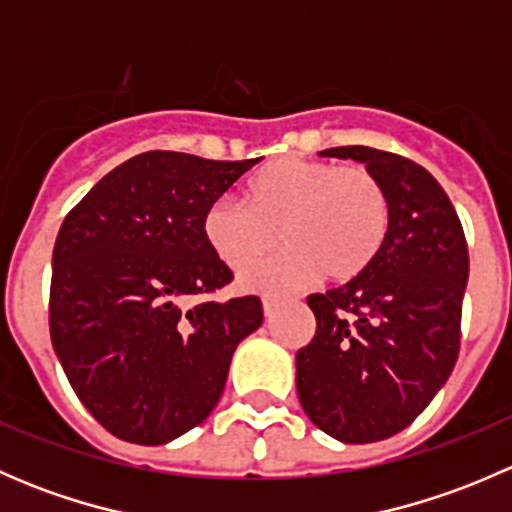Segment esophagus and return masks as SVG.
<instances>
[{"instance_id":"esophagus-1","label":"esophagus","mask_w":512,"mask_h":512,"mask_svg":"<svg viewBox=\"0 0 512 512\" xmlns=\"http://www.w3.org/2000/svg\"><path fill=\"white\" fill-rule=\"evenodd\" d=\"M277 309V299L275 297H265L262 299V312H265V317H272V312Z\"/></svg>"}]
</instances>
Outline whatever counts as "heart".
<instances>
[{"label":"heart","mask_w":512,"mask_h":512,"mask_svg":"<svg viewBox=\"0 0 512 512\" xmlns=\"http://www.w3.org/2000/svg\"><path fill=\"white\" fill-rule=\"evenodd\" d=\"M245 202L218 198L203 215L205 245L230 270H242L279 244L287 253L247 268L245 292H280L317 277L344 285L364 275L384 250L391 205L384 185L361 165L285 158L247 183Z\"/></svg>","instance_id":"1"}]
</instances>
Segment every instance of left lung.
I'll return each mask as SVG.
<instances>
[{
    "instance_id": "1",
    "label": "left lung",
    "mask_w": 512,
    "mask_h": 512,
    "mask_svg": "<svg viewBox=\"0 0 512 512\" xmlns=\"http://www.w3.org/2000/svg\"><path fill=\"white\" fill-rule=\"evenodd\" d=\"M319 156L364 163L384 185L391 227L364 275L307 297L317 332L294 361L297 396L337 441H384L431 404L458 359L466 235L446 190L414 160L366 146Z\"/></svg>"
}]
</instances>
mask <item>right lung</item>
Listing matches in <instances>:
<instances>
[{
	"instance_id": "obj_1",
	"label": "right lung",
	"mask_w": 512,
	"mask_h": 512,
	"mask_svg": "<svg viewBox=\"0 0 512 512\" xmlns=\"http://www.w3.org/2000/svg\"><path fill=\"white\" fill-rule=\"evenodd\" d=\"M151 151L103 175L66 215L51 257V344L71 389L121 441L160 446L203 423L257 297L205 302L232 272L203 215L260 163Z\"/></svg>"
}]
</instances>
